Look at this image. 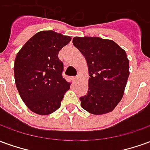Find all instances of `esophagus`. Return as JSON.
<instances>
[{
	"instance_id": "obj_1",
	"label": "esophagus",
	"mask_w": 150,
	"mask_h": 150,
	"mask_svg": "<svg viewBox=\"0 0 150 150\" xmlns=\"http://www.w3.org/2000/svg\"><path fill=\"white\" fill-rule=\"evenodd\" d=\"M73 81H74V82H75V81H77V80H78V76H74V77H73Z\"/></svg>"
}]
</instances>
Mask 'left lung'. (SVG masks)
Segmentation results:
<instances>
[{"label":"left lung","mask_w":150,"mask_h":150,"mask_svg":"<svg viewBox=\"0 0 150 150\" xmlns=\"http://www.w3.org/2000/svg\"><path fill=\"white\" fill-rule=\"evenodd\" d=\"M88 67V93L79 97L83 109L96 115L111 112L122 100L129 76L126 52L115 41L100 37L73 38Z\"/></svg>","instance_id":"obj_1"}]
</instances>
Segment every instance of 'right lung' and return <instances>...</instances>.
Segmentation results:
<instances>
[{
	"label": "right lung",
	"instance_id": "add662e5",
	"mask_svg": "<svg viewBox=\"0 0 150 150\" xmlns=\"http://www.w3.org/2000/svg\"><path fill=\"white\" fill-rule=\"evenodd\" d=\"M71 40V36L53 31H40L17 53L13 67L17 89L28 109L37 115L56 111L70 89L58 53Z\"/></svg>",
	"mask_w": 150,
	"mask_h": 150
}]
</instances>
